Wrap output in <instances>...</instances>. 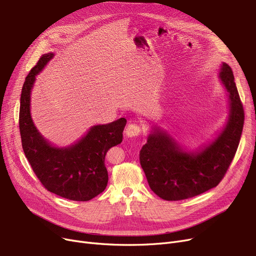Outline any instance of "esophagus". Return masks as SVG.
<instances>
[{
  "label": "esophagus",
  "mask_w": 256,
  "mask_h": 256,
  "mask_svg": "<svg viewBox=\"0 0 256 256\" xmlns=\"http://www.w3.org/2000/svg\"><path fill=\"white\" fill-rule=\"evenodd\" d=\"M141 132V128L138 124H130L126 128V134L128 138H134L137 137Z\"/></svg>",
  "instance_id": "34e87169"
}]
</instances>
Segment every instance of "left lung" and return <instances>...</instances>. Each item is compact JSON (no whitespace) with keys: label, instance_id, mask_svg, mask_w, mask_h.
<instances>
[{"label":"left lung","instance_id":"1","mask_svg":"<svg viewBox=\"0 0 256 256\" xmlns=\"http://www.w3.org/2000/svg\"><path fill=\"white\" fill-rule=\"evenodd\" d=\"M218 80L228 97L224 126L207 144L194 150L154 124L139 159L150 190L166 201H179L216 187L236 152L242 132L244 114L232 70L222 62Z\"/></svg>","mask_w":256,"mask_h":256}]
</instances>
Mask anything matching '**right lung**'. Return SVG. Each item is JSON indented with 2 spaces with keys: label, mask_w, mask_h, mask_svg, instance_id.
<instances>
[{
  "label": "right lung",
  "mask_w": 256,
  "mask_h": 256,
  "mask_svg": "<svg viewBox=\"0 0 256 256\" xmlns=\"http://www.w3.org/2000/svg\"><path fill=\"white\" fill-rule=\"evenodd\" d=\"M53 58V52L44 54L27 75L22 88V146L33 172L49 192L72 201L84 202L106 190L108 180L106 154L122 142L126 119L93 126L82 138L66 146H54L44 137L31 117V92L36 76Z\"/></svg>",
  "instance_id": "right-lung-1"
}]
</instances>
